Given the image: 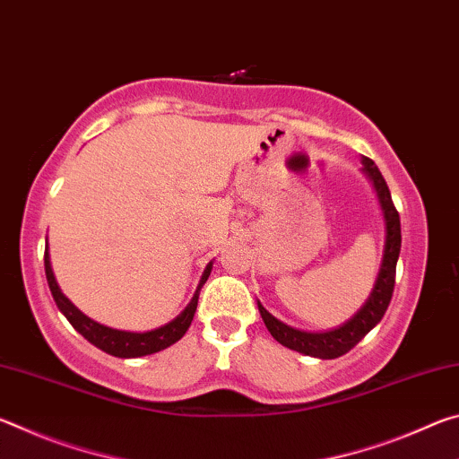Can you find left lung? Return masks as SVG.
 <instances>
[{
    "instance_id": "1",
    "label": "left lung",
    "mask_w": 459,
    "mask_h": 459,
    "mask_svg": "<svg viewBox=\"0 0 459 459\" xmlns=\"http://www.w3.org/2000/svg\"><path fill=\"white\" fill-rule=\"evenodd\" d=\"M362 174L368 178L372 188H375L385 219V247L377 281L372 285L368 299L364 301V306L359 312H356L346 324H342L338 328L328 332H306L291 328V325L277 320L275 316H271L267 309L261 306V301H257L259 314L263 317V322H265L267 330L271 332V336H273L279 344L290 348V351L314 356V359L322 360L338 359V356L352 351V348L359 344L380 320H383L386 307L391 304L394 287V269H397L401 253V221L397 208L393 204L388 186L375 161L362 158Z\"/></svg>"
}]
</instances>
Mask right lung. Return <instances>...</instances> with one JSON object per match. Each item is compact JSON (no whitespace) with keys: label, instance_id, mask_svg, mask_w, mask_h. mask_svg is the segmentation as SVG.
Instances as JSON below:
<instances>
[{"label":"right lung","instance_id":"1","mask_svg":"<svg viewBox=\"0 0 459 459\" xmlns=\"http://www.w3.org/2000/svg\"><path fill=\"white\" fill-rule=\"evenodd\" d=\"M44 269H46V279H48L54 301H56L58 309L65 314L66 320L73 324V328L76 332L82 333V336L87 338L92 346L100 348V351L107 354L117 356V359H139V356H147V354L166 351L168 346L176 344V342L180 340L186 332H188L190 324L194 320V314H196L200 290H202V285L206 283V279L212 271V261L206 265L204 273H202V277H200L196 291H194L190 304L184 307V312L180 316H176L172 322H168L166 325H160V328L150 330V332L115 330V328H108V325L91 320L89 316H84L81 309L76 307L65 293H62L56 277H54L48 247H46V255H44Z\"/></svg>","mask_w":459,"mask_h":459}]
</instances>
